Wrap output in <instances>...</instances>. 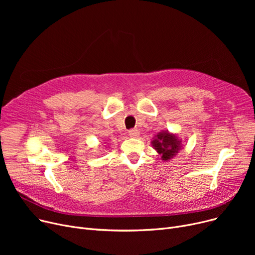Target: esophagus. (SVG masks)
<instances>
[{
  "instance_id": "34e87169",
  "label": "esophagus",
  "mask_w": 255,
  "mask_h": 255,
  "mask_svg": "<svg viewBox=\"0 0 255 255\" xmlns=\"http://www.w3.org/2000/svg\"><path fill=\"white\" fill-rule=\"evenodd\" d=\"M128 133H129V135H130L131 137H137V136L139 135V132H138L137 129H130V130L128 131Z\"/></svg>"
}]
</instances>
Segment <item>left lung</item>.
Instances as JSON below:
<instances>
[{
    "label": "left lung",
    "instance_id": "left-lung-1",
    "mask_svg": "<svg viewBox=\"0 0 255 255\" xmlns=\"http://www.w3.org/2000/svg\"><path fill=\"white\" fill-rule=\"evenodd\" d=\"M152 143L163 160H168L175 156L181 146V140L167 132H160Z\"/></svg>",
    "mask_w": 255,
    "mask_h": 255
}]
</instances>
